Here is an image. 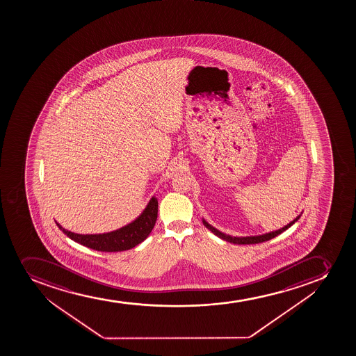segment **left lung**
<instances>
[{
  "mask_svg": "<svg viewBox=\"0 0 356 356\" xmlns=\"http://www.w3.org/2000/svg\"><path fill=\"white\" fill-rule=\"evenodd\" d=\"M300 216H298V217L293 219L291 222H289L288 225L284 226V227H282V229H277V231H274V232L266 233V234H262V236H241V238L227 236L225 233L220 232L218 229H215L213 226L210 225L208 222H205L204 219H203V224H204L207 229H210L213 234L219 236L220 239L226 240V241H229V243H238V245H250V243H264V241H268V240L273 239L275 236H277L278 234H281L282 232H284L285 229H288L292 224H295V222H297V220L300 219Z\"/></svg>",
  "mask_w": 356,
  "mask_h": 356,
  "instance_id": "1",
  "label": "left lung"
}]
</instances>
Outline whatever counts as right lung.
I'll use <instances>...</instances> for the list:
<instances>
[{
  "instance_id": "1",
  "label": "right lung",
  "mask_w": 356,
  "mask_h": 356,
  "mask_svg": "<svg viewBox=\"0 0 356 356\" xmlns=\"http://www.w3.org/2000/svg\"><path fill=\"white\" fill-rule=\"evenodd\" d=\"M158 218V200L152 197L147 207L136 220L122 229L103 234H78L65 229L56 222L63 232L83 246L99 252H122L131 250L143 243L154 227Z\"/></svg>"
}]
</instances>
